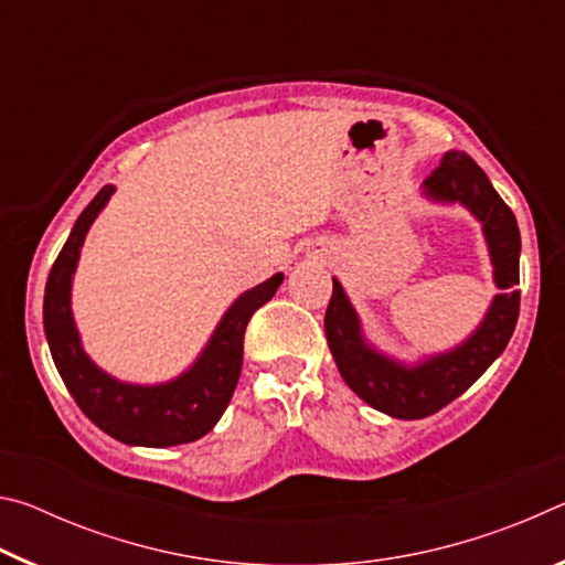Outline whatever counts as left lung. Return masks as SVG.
<instances>
[{"mask_svg":"<svg viewBox=\"0 0 565 565\" xmlns=\"http://www.w3.org/2000/svg\"><path fill=\"white\" fill-rule=\"evenodd\" d=\"M420 196L436 206H463L481 224L499 294L478 327L456 347L420 353L416 361L391 356L366 337L356 306L337 276L323 319L331 356L349 388L381 414L404 420L431 416L461 396L509 347L521 303V291L515 289L521 259L519 224L483 169L466 151H448L444 164L420 184Z\"/></svg>","mask_w":565,"mask_h":565,"instance_id":"left-lung-1","label":"left lung"}]
</instances>
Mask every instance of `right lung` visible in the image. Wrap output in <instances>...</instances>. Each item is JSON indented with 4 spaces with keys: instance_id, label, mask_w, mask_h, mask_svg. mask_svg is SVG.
<instances>
[{
    "instance_id": "1",
    "label": "right lung",
    "mask_w": 565,
    "mask_h": 565,
    "mask_svg": "<svg viewBox=\"0 0 565 565\" xmlns=\"http://www.w3.org/2000/svg\"><path fill=\"white\" fill-rule=\"evenodd\" d=\"M114 191L117 186L107 184L92 199L74 222L72 234L52 266L44 289L46 343L76 406L104 434L121 444L147 448L196 441L212 431L232 401L242 374L246 323L276 294L284 274H274L271 279L238 294L218 319L199 356L179 376L157 384H134L111 376L84 351L72 311V284L84 238L109 204Z\"/></svg>"
}]
</instances>
